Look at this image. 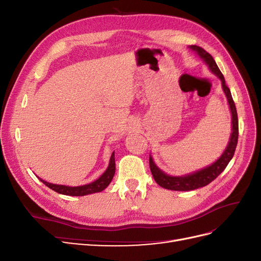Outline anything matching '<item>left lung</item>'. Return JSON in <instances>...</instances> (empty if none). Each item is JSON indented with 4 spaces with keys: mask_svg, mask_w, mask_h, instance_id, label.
I'll return each mask as SVG.
<instances>
[{
    "mask_svg": "<svg viewBox=\"0 0 261 261\" xmlns=\"http://www.w3.org/2000/svg\"><path fill=\"white\" fill-rule=\"evenodd\" d=\"M189 48L194 50L195 52H197V54H198L199 57L204 61V63L208 65L211 72L215 75H217L220 78L221 83H222V89L227 98V102H228V106H230L231 114H232V133H231L230 141H228L224 152L215 163H212L207 168L196 171L194 173H191V174H187L184 176H171L167 174V173H164L156 167L155 163L152 160L151 155L149 156L150 170H151L152 176L156 181V184H159L161 187L165 189H171V191H178V192L194 191V189L208 185L213 179H216L221 173L224 171V169L227 167L228 162H230L233 158L236 146H238V139H239L238 112H236V108L232 98L231 91L226 86L224 77L222 73H221V70L219 69L216 61L213 60V58L206 50H203L198 45H191Z\"/></svg>",
    "mask_w": 261,
    "mask_h": 261,
    "instance_id": "left-lung-1",
    "label": "left lung"
}]
</instances>
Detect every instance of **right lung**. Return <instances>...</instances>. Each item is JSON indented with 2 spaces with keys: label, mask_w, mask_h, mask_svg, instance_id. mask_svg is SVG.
I'll list each match as a JSON object with an SVG mask.
<instances>
[{
  "label": "right lung",
  "mask_w": 261,
  "mask_h": 261,
  "mask_svg": "<svg viewBox=\"0 0 261 261\" xmlns=\"http://www.w3.org/2000/svg\"><path fill=\"white\" fill-rule=\"evenodd\" d=\"M114 173H115V159H114V151H113L111 154V158H110V163H109V167L106 170V172L98 179L92 181V183H90V184L70 187V186H65V185L51 184L41 178H39V179H40L44 185L51 188L52 191L57 192L59 194L67 195V196H85V195H89V194H93V193H99V192L103 191V189H106L109 186V184L111 183V180L114 176Z\"/></svg>",
  "instance_id": "add662e5"
}]
</instances>
